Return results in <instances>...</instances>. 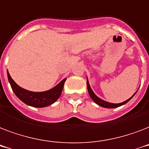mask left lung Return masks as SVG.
Segmentation results:
<instances>
[{
	"instance_id": "obj_1",
	"label": "left lung",
	"mask_w": 149,
	"mask_h": 149,
	"mask_svg": "<svg viewBox=\"0 0 149 149\" xmlns=\"http://www.w3.org/2000/svg\"><path fill=\"white\" fill-rule=\"evenodd\" d=\"M86 84H87V90H88L89 94H90V96H91V99L93 100V101L95 102L97 104H98L99 106H101L103 107H106V108H115V107L121 106V105H123V104H125L126 103H127V102L129 101L130 100L132 99V98L134 97V94H135V93H134L132 97L129 98V99L127 100H125V101L123 102V103H120V104H111V103H108V102H106V101H104V100H103L100 99L99 97H97L94 94V93H93V91H92V90H91V86H90L88 79H87V81H86Z\"/></svg>"
}]
</instances>
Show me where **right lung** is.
<instances>
[{"instance_id":"right-lung-1","label":"right lung","mask_w":149,"mask_h":149,"mask_svg":"<svg viewBox=\"0 0 149 149\" xmlns=\"http://www.w3.org/2000/svg\"><path fill=\"white\" fill-rule=\"evenodd\" d=\"M8 77L10 86L15 95L22 102H24V104L35 107H44L51 105L54 102H56L60 97L64 86V83L66 79H64L62 80L57 86L49 91L45 92H31L20 87L13 80L8 72Z\"/></svg>"}]
</instances>
